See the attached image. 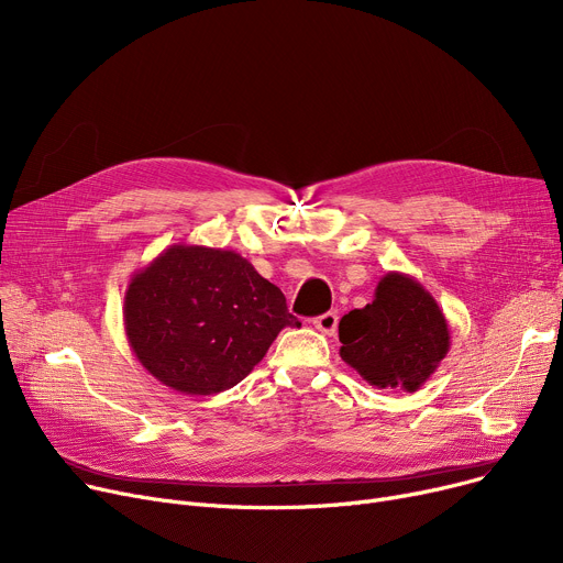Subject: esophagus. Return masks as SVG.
<instances>
[{"instance_id":"34e87169","label":"esophagus","mask_w":563,"mask_h":563,"mask_svg":"<svg viewBox=\"0 0 563 563\" xmlns=\"http://www.w3.org/2000/svg\"><path fill=\"white\" fill-rule=\"evenodd\" d=\"M314 329L323 335H333L338 331V314L335 312H323L319 317H314Z\"/></svg>"}]
</instances>
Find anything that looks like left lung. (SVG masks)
Wrapping results in <instances>:
<instances>
[{"instance_id": "obj_1", "label": "left lung", "mask_w": 563, "mask_h": 563, "mask_svg": "<svg viewBox=\"0 0 563 563\" xmlns=\"http://www.w3.org/2000/svg\"><path fill=\"white\" fill-rule=\"evenodd\" d=\"M340 358L374 388L420 390L450 351V323L408 274L388 272L374 299L340 321Z\"/></svg>"}]
</instances>
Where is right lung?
I'll return each instance as SVG.
<instances>
[{
	"instance_id": "add662e5",
	"label": "right lung",
	"mask_w": 563,
	"mask_h": 563,
	"mask_svg": "<svg viewBox=\"0 0 563 563\" xmlns=\"http://www.w3.org/2000/svg\"><path fill=\"white\" fill-rule=\"evenodd\" d=\"M123 321L136 361L196 397L236 386L285 327H301L246 257L196 244L168 246L130 278Z\"/></svg>"
}]
</instances>
